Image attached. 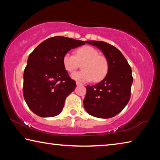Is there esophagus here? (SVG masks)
<instances>
[{
	"instance_id": "1",
	"label": "esophagus",
	"mask_w": 160,
	"mask_h": 160,
	"mask_svg": "<svg viewBox=\"0 0 160 160\" xmlns=\"http://www.w3.org/2000/svg\"><path fill=\"white\" fill-rule=\"evenodd\" d=\"M76 85H77L78 86V85H83V84L80 82H78V81H77V82H76Z\"/></svg>"
}]
</instances>
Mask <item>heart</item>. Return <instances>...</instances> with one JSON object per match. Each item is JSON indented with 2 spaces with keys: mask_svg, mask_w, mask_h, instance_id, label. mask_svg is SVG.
Listing matches in <instances>:
<instances>
[{
  "mask_svg": "<svg viewBox=\"0 0 160 160\" xmlns=\"http://www.w3.org/2000/svg\"><path fill=\"white\" fill-rule=\"evenodd\" d=\"M82 70L74 72L72 75L73 79L83 82L93 80L99 82L106 77L109 71V62L104 56L99 54L95 48L85 46L78 48L75 55L70 53L64 54L63 64L65 69L70 72H74L78 68L80 63Z\"/></svg>",
  "mask_w": 160,
  "mask_h": 160,
  "instance_id": "obj_1",
  "label": "heart"
}]
</instances>
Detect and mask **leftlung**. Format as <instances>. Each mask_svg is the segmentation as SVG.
<instances>
[{"label":"left lung","instance_id":"8db88e82","mask_svg":"<svg viewBox=\"0 0 160 160\" xmlns=\"http://www.w3.org/2000/svg\"><path fill=\"white\" fill-rule=\"evenodd\" d=\"M102 50L109 62V71L101 82L86 87L84 107L89 114L100 118L117 115L131 98L132 70L117 48L101 41H87Z\"/></svg>","mask_w":160,"mask_h":160}]
</instances>
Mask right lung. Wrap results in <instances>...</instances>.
Masks as SVG:
<instances>
[{
	"instance_id": "right-lung-1",
	"label": "right lung",
	"mask_w": 160,
	"mask_h": 160,
	"mask_svg": "<svg viewBox=\"0 0 160 160\" xmlns=\"http://www.w3.org/2000/svg\"><path fill=\"white\" fill-rule=\"evenodd\" d=\"M85 44L71 38H48L29 54L24 71L23 96L32 112L41 117L57 116L66 98L75 90V81L63 64L65 53Z\"/></svg>"
}]
</instances>
